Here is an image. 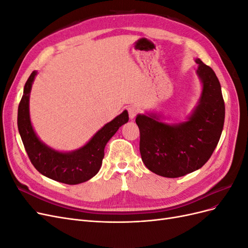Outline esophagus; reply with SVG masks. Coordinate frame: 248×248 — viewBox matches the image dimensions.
Segmentation results:
<instances>
[{
	"mask_svg": "<svg viewBox=\"0 0 248 248\" xmlns=\"http://www.w3.org/2000/svg\"><path fill=\"white\" fill-rule=\"evenodd\" d=\"M127 110H128L129 118H130V119H133L134 117L137 116L138 111H139V108H138L137 107H134V106H130V107L127 108Z\"/></svg>",
	"mask_w": 248,
	"mask_h": 248,
	"instance_id": "esophagus-1",
	"label": "esophagus"
}]
</instances>
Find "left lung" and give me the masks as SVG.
<instances>
[{
    "label": "left lung",
    "instance_id": "1",
    "mask_svg": "<svg viewBox=\"0 0 248 248\" xmlns=\"http://www.w3.org/2000/svg\"><path fill=\"white\" fill-rule=\"evenodd\" d=\"M196 62L202 91L188 121L169 125L155 115L136 119L141 160L156 175L178 178L201 169L219 141L226 112L220 82L211 67Z\"/></svg>",
    "mask_w": 248,
    "mask_h": 248
}]
</instances>
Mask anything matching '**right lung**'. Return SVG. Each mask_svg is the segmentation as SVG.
Returning <instances> with one entry per match:
<instances>
[{"instance_id":"obj_1","label":"right lung","mask_w":248,"mask_h":248,"mask_svg":"<svg viewBox=\"0 0 248 248\" xmlns=\"http://www.w3.org/2000/svg\"><path fill=\"white\" fill-rule=\"evenodd\" d=\"M36 74L33 71L26 82L17 112L18 131L29 158L40 174L55 181L69 185L86 182L99 171L104 148L120 127L128 122V112L124 110L104 125L84 147L72 152H58L38 139L30 120L29 98Z\"/></svg>"}]
</instances>
